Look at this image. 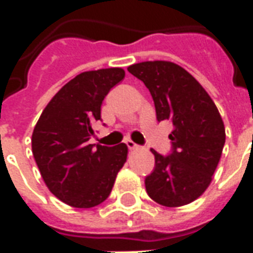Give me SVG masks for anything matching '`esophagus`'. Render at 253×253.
Instances as JSON below:
<instances>
[{
	"mask_svg": "<svg viewBox=\"0 0 253 253\" xmlns=\"http://www.w3.org/2000/svg\"><path fill=\"white\" fill-rule=\"evenodd\" d=\"M126 145H127V148L130 149V150H135V149L139 148L137 143L132 142V141H130V139H128V141H126Z\"/></svg>",
	"mask_w": 253,
	"mask_h": 253,
	"instance_id": "1",
	"label": "esophagus"
}]
</instances>
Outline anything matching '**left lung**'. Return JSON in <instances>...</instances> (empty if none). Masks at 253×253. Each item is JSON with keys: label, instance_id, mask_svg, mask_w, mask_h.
Returning <instances> with one entry per match:
<instances>
[{"label": "left lung", "instance_id": "obj_1", "mask_svg": "<svg viewBox=\"0 0 253 253\" xmlns=\"http://www.w3.org/2000/svg\"><path fill=\"white\" fill-rule=\"evenodd\" d=\"M152 94L157 121H169L172 152L154 154L145 179L148 195L160 205L179 207L198 199L211 183L223 145L225 126L211 97L183 67L148 61L127 67Z\"/></svg>", "mask_w": 253, "mask_h": 253}]
</instances>
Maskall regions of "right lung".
Masks as SVG:
<instances>
[{"label":"right lung","instance_id":"1","mask_svg":"<svg viewBox=\"0 0 253 253\" xmlns=\"http://www.w3.org/2000/svg\"><path fill=\"white\" fill-rule=\"evenodd\" d=\"M123 78L121 67L78 74L58 90L34 128L32 153L42 177L69 206L89 209L104 202L126 163L125 143H89L103 100Z\"/></svg>","mask_w":253,"mask_h":253}]
</instances>
